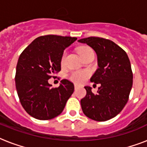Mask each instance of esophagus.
I'll return each instance as SVG.
<instances>
[{"mask_svg": "<svg viewBox=\"0 0 147 147\" xmlns=\"http://www.w3.org/2000/svg\"><path fill=\"white\" fill-rule=\"evenodd\" d=\"M78 87H79V86H78V85H75V90H77V89H78Z\"/></svg>", "mask_w": 147, "mask_h": 147, "instance_id": "1", "label": "esophagus"}]
</instances>
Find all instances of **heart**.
Masks as SVG:
<instances>
[{"label": "heart", "instance_id": "1", "mask_svg": "<svg viewBox=\"0 0 147 147\" xmlns=\"http://www.w3.org/2000/svg\"><path fill=\"white\" fill-rule=\"evenodd\" d=\"M91 51H92V49L89 47H82L80 49H78V53H79V55L82 58L86 53H88V52H91ZM65 59V53H63L62 59H61L62 65L64 63ZM88 76H89V73L86 71H75L69 74V78L73 82L77 83V84H81V83L84 82L88 78Z\"/></svg>", "mask_w": 147, "mask_h": 147}]
</instances>
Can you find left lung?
I'll return each mask as SVG.
<instances>
[{
	"label": "left lung",
	"instance_id": "obj_1",
	"mask_svg": "<svg viewBox=\"0 0 147 147\" xmlns=\"http://www.w3.org/2000/svg\"><path fill=\"white\" fill-rule=\"evenodd\" d=\"M95 51L98 69L91 82L100 84L97 94L85 86L86 96L81 100L83 113L97 121H106L117 116L127 102L133 85V72L127 54L113 41L100 37L81 39Z\"/></svg>",
	"mask_w": 147,
	"mask_h": 147
}]
</instances>
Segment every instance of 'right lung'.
Instances as JSON below:
<instances>
[{"label":"right lung","mask_w":147,"mask_h":147,"mask_svg":"<svg viewBox=\"0 0 147 147\" xmlns=\"http://www.w3.org/2000/svg\"><path fill=\"white\" fill-rule=\"evenodd\" d=\"M76 37L56 35L36 38L20 54L15 84L20 101L30 116L50 120L59 115L74 92L73 83L62 79L58 88L48 80L61 70L63 52Z\"/></svg>","instance_id":"1"}]
</instances>
